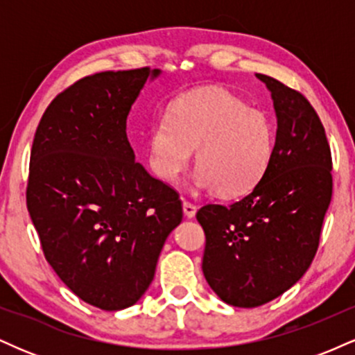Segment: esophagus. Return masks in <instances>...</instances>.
Wrapping results in <instances>:
<instances>
[{
	"label": "esophagus",
	"instance_id": "34e87169",
	"mask_svg": "<svg viewBox=\"0 0 355 355\" xmlns=\"http://www.w3.org/2000/svg\"><path fill=\"white\" fill-rule=\"evenodd\" d=\"M183 214H185V217H195V214H197V205H193L191 202H183Z\"/></svg>",
	"mask_w": 355,
	"mask_h": 355
}]
</instances>
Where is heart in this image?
Returning a JSON list of instances; mask_svg holds the SVG:
<instances>
[{
	"label": "heart",
	"mask_w": 355,
	"mask_h": 355,
	"mask_svg": "<svg viewBox=\"0 0 355 355\" xmlns=\"http://www.w3.org/2000/svg\"><path fill=\"white\" fill-rule=\"evenodd\" d=\"M274 145V125L266 112L223 88H202L178 96L166 116L153 121L146 160L158 178L177 183L197 150V185L230 198L262 180Z\"/></svg>",
	"instance_id": "1"
}]
</instances>
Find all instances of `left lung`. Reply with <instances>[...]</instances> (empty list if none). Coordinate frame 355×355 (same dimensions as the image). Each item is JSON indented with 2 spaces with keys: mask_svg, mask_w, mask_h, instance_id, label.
<instances>
[{
  "mask_svg": "<svg viewBox=\"0 0 355 355\" xmlns=\"http://www.w3.org/2000/svg\"><path fill=\"white\" fill-rule=\"evenodd\" d=\"M277 115L274 155L263 178L232 205L197 211L205 232L202 270L234 307L282 295L311 267L332 198V157L324 125L300 92L259 75Z\"/></svg>",
  "mask_w": 355,
  "mask_h": 355,
  "instance_id": "left-lung-1",
  "label": "left lung"
}]
</instances>
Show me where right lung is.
Masks as SVG:
<instances>
[{
    "instance_id": "obj_1",
    "label": "right lung",
    "mask_w": 355,
    "mask_h": 355,
    "mask_svg": "<svg viewBox=\"0 0 355 355\" xmlns=\"http://www.w3.org/2000/svg\"><path fill=\"white\" fill-rule=\"evenodd\" d=\"M148 67L85 76L55 96L36 128L26 207L44 259L81 300L121 311L152 284L182 222L177 190L153 178L126 138Z\"/></svg>"
}]
</instances>
